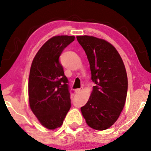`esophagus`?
Segmentation results:
<instances>
[{
	"mask_svg": "<svg viewBox=\"0 0 151 151\" xmlns=\"http://www.w3.org/2000/svg\"><path fill=\"white\" fill-rule=\"evenodd\" d=\"M82 90H83V88H77V89H75V91H75L76 93H81V91H82Z\"/></svg>",
	"mask_w": 151,
	"mask_h": 151,
	"instance_id": "obj_1",
	"label": "esophagus"
}]
</instances>
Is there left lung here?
Masks as SVG:
<instances>
[{"instance_id": "1", "label": "left lung", "mask_w": 151, "mask_h": 151, "mask_svg": "<svg viewBox=\"0 0 151 151\" xmlns=\"http://www.w3.org/2000/svg\"><path fill=\"white\" fill-rule=\"evenodd\" d=\"M77 39L86 52L96 83L81 113L90 127L107 129L117 121L126 101L128 81L124 63L108 41L90 36Z\"/></svg>"}]
</instances>
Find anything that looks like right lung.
Returning a JSON list of instances; mask_svg holds the SVG:
<instances>
[{
    "mask_svg": "<svg viewBox=\"0 0 151 151\" xmlns=\"http://www.w3.org/2000/svg\"><path fill=\"white\" fill-rule=\"evenodd\" d=\"M74 36H55L47 41L34 57L29 77V102L41 124L55 129L63 124L71 108L70 87L59 60Z\"/></svg>",
    "mask_w": 151,
    "mask_h": 151,
    "instance_id": "obj_1",
    "label": "right lung"
}]
</instances>
